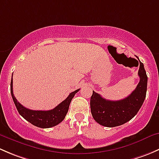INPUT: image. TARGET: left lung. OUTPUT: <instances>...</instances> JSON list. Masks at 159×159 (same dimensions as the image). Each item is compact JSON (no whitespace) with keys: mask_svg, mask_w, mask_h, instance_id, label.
<instances>
[{"mask_svg":"<svg viewBox=\"0 0 159 159\" xmlns=\"http://www.w3.org/2000/svg\"><path fill=\"white\" fill-rule=\"evenodd\" d=\"M139 63L140 81L136 89L125 98L119 101L106 100L93 91L90 106L91 115L98 124L105 127H116L128 122L138 113L146 97L148 82L143 63L140 61Z\"/></svg>","mask_w":159,"mask_h":159,"instance_id":"obj_1","label":"left lung"}]
</instances>
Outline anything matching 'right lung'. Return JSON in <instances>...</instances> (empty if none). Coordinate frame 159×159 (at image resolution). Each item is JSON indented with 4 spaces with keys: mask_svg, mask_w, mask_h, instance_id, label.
I'll use <instances>...</instances> for the list:
<instances>
[{
    "mask_svg": "<svg viewBox=\"0 0 159 159\" xmlns=\"http://www.w3.org/2000/svg\"><path fill=\"white\" fill-rule=\"evenodd\" d=\"M80 89H78L70 93L65 100L61 102L57 106H56L53 109L48 111H35L25 108L21 104L17 102L16 98L14 97V93H13V79H11V96H12L13 101H14V105L17 108V111L25 120L29 121L34 126L41 128V129L54 127L65 119V116L68 111L70 102H71L75 94Z\"/></svg>",
    "mask_w": 159,
    "mask_h": 159,
    "instance_id": "1",
    "label": "right lung"
}]
</instances>
